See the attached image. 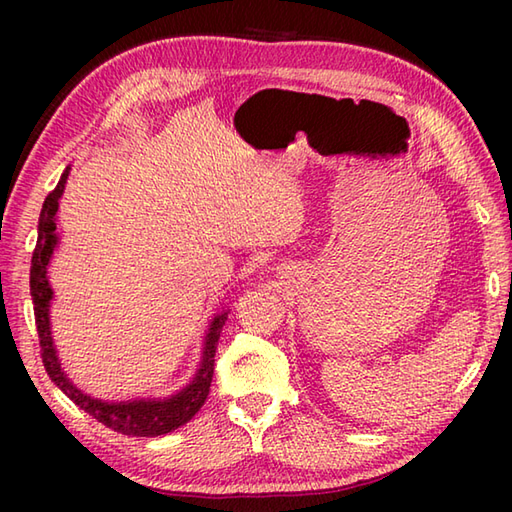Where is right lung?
I'll use <instances>...</instances> for the list:
<instances>
[{"instance_id":"right-lung-1","label":"right lung","mask_w":512,"mask_h":512,"mask_svg":"<svg viewBox=\"0 0 512 512\" xmlns=\"http://www.w3.org/2000/svg\"><path fill=\"white\" fill-rule=\"evenodd\" d=\"M70 167H65L63 176L59 180L54 191L48 193L46 202L39 215V235L37 246L32 253V266H30V297L35 303V323L39 334V347L43 367L50 376V380L57 385L65 396H68L74 405H79L83 411H88L92 418L103 422L105 427H110L125 436H138V438H156L165 436V433L187 424L195 413L204 405L206 396H209L211 380H213V365H215V350L217 341H220V332L226 323L228 312L217 314L211 321L209 332L204 336V350L200 369L195 372L191 383L180 389L178 394L162 400H125V402H105L99 398H92L83 394L81 389H76L70 378L63 374L57 350L52 343L50 332V301H52V288L48 281V264L52 257V250L57 246V211L59 200L65 189V180H68Z\"/></svg>"}]
</instances>
